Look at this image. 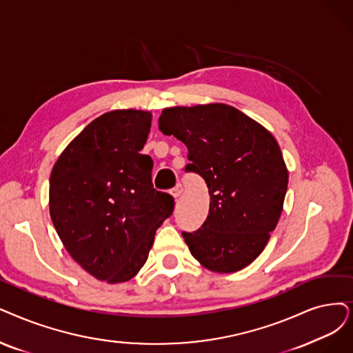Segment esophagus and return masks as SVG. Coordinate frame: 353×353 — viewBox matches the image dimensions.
Returning <instances> with one entry per match:
<instances>
[{
	"mask_svg": "<svg viewBox=\"0 0 353 353\" xmlns=\"http://www.w3.org/2000/svg\"><path fill=\"white\" fill-rule=\"evenodd\" d=\"M171 194H172L174 199H179L181 194H182V185H181V184H178V185L171 191Z\"/></svg>",
	"mask_w": 353,
	"mask_h": 353,
	"instance_id": "1",
	"label": "esophagus"
}]
</instances>
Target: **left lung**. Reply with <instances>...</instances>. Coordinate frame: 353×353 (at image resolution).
Masks as SVG:
<instances>
[{
	"label": "left lung",
	"instance_id": "obj_1",
	"mask_svg": "<svg viewBox=\"0 0 353 353\" xmlns=\"http://www.w3.org/2000/svg\"><path fill=\"white\" fill-rule=\"evenodd\" d=\"M159 129L185 143L187 171L208 187L207 220L182 233L191 255L213 272L243 270L261 255L283 213L288 169L275 137L221 103L163 108Z\"/></svg>",
	"mask_w": 353,
	"mask_h": 353
}]
</instances>
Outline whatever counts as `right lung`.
I'll return each mask as SVG.
<instances>
[{"mask_svg":"<svg viewBox=\"0 0 353 353\" xmlns=\"http://www.w3.org/2000/svg\"><path fill=\"white\" fill-rule=\"evenodd\" d=\"M152 124L145 110H112L92 120L54 162L49 211L70 256L107 284L130 281L146 263L174 199L153 188L140 153Z\"/></svg>","mask_w":353,"mask_h":353,"instance_id":"1","label":"right lung"}]
</instances>
